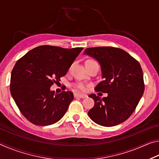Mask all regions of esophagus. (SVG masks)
Here are the masks:
<instances>
[{
  "label": "esophagus",
  "instance_id": "obj_1",
  "mask_svg": "<svg viewBox=\"0 0 159 159\" xmlns=\"http://www.w3.org/2000/svg\"><path fill=\"white\" fill-rule=\"evenodd\" d=\"M88 95L85 94L81 93H74V98H87Z\"/></svg>",
  "mask_w": 159,
  "mask_h": 159
}]
</instances>
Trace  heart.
Segmentation results:
<instances>
[{
    "mask_svg": "<svg viewBox=\"0 0 159 159\" xmlns=\"http://www.w3.org/2000/svg\"><path fill=\"white\" fill-rule=\"evenodd\" d=\"M88 61H90V60ZM75 87H76L77 89L80 90L82 91H85V90H87V89H88V86L86 85L85 84H84V83H77V84L75 85Z\"/></svg>",
    "mask_w": 159,
    "mask_h": 159,
    "instance_id": "obj_1",
    "label": "heart"
}]
</instances>
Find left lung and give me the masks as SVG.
<instances>
[{
  "label": "left lung",
  "instance_id": "left-lung-1",
  "mask_svg": "<svg viewBox=\"0 0 159 159\" xmlns=\"http://www.w3.org/2000/svg\"><path fill=\"white\" fill-rule=\"evenodd\" d=\"M87 55L100 65L102 81L95 90L108 93L101 98L91 94L95 105L88 111L97 124L111 127L130 116L144 93L143 72L139 63L125 50L113 47L86 48Z\"/></svg>",
  "mask_w": 159,
  "mask_h": 159
}]
</instances>
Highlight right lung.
<instances>
[{"mask_svg": "<svg viewBox=\"0 0 159 159\" xmlns=\"http://www.w3.org/2000/svg\"><path fill=\"white\" fill-rule=\"evenodd\" d=\"M83 48L66 49L41 45L29 51L13 68L10 93L21 114L37 125H49L60 120L74 99L73 93L60 94L50 90L66 74Z\"/></svg>", "mask_w": 159, "mask_h": 159, "instance_id": "right-lung-1", "label": "right lung"}]
</instances>
